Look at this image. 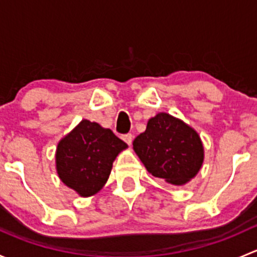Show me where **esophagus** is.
Wrapping results in <instances>:
<instances>
[{
	"instance_id": "obj_1",
	"label": "esophagus",
	"mask_w": 257,
	"mask_h": 257,
	"mask_svg": "<svg viewBox=\"0 0 257 257\" xmlns=\"http://www.w3.org/2000/svg\"><path fill=\"white\" fill-rule=\"evenodd\" d=\"M121 139H123L126 144L131 145L132 142H133V136H132V134H124V136L121 137Z\"/></svg>"
}]
</instances>
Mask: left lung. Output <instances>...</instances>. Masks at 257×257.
<instances>
[{
	"mask_svg": "<svg viewBox=\"0 0 257 257\" xmlns=\"http://www.w3.org/2000/svg\"><path fill=\"white\" fill-rule=\"evenodd\" d=\"M133 149L145 169L172 185H184L195 178L204 163V147L198 132L181 119L158 113L133 142Z\"/></svg>",
	"mask_w": 257,
	"mask_h": 257,
	"instance_id": "obj_1",
	"label": "left lung"
}]
</instances>
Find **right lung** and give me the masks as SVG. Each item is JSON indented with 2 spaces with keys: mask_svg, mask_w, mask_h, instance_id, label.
Segmentation results:
<instances>
[{
  "mask_svg": "<svg viewBox=\"0 0 257 257\" xmlns=\"http://www.w3.org/2000/svg\"><path fill=\"white\" fill-rule=\"evenodd\" d=\"M126 148L110 129L83 119L57 144V174L79 196H92L105 185L113 162Z\"/></svg>",
  "mask_w": 257,
  "mask_h": 257,
  "instance_id": "obj_1",
  "label": "right lung"
}]
</instances>
